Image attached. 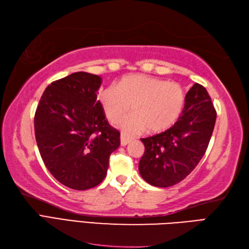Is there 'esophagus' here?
<instances>
[{
  "label": "esophagus",
  "instance_id": "34e87169",
  "mask_svg": "<svg viewBox=\"0 0 249 249\" xmlns=\"http://www.w3.org/2000/svg\"><path fill=\"white\" fill-rule=\"evenodd\" d=\"M132 141V137L128 134H124V133H121L120 135V143L121 145H126Z\"/></svg>",
  "mask_w": 249,
  "mask_h": 249
}]
</instances>
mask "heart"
<instances>
[{
    "label": "heart",
    "mask_w": 249,
    "mask_h": 249,
    "mask_svg": "<svg viewBox=\"0 0 249 249\" xmlns=\"http://www.w3.org/2000/svg\"><path fill=\"white\" fill-rule=\"evenodd\" d=\"M99 101L106 116L116 121L130 110L133 114L117 121L128 133L161 132L172 126L184 110L186 93L178 82L147 75H129L101 90Z\"/></svg>",
    "instance_id": "obj_1"
}]
</instances>
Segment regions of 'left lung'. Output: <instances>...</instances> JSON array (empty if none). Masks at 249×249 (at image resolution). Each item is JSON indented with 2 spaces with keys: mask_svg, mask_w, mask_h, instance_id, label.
I'll list each match as a JSON object with an SVG mask.
<instances>
[{
  "mask_svg": "<svg viewBox=\"0 0 249 249\" xmlns=\"http://www.w3.org/2000/svg\"><path fill=\"white\" fill-rule=\"evenodd\" d=\"M216 112L206 89L196 83L186 95L183 113L170 129L142 138L139 173L150 185L170 187L186 178L208 148Z\"/></svg>",
  "mask_w": 249,
  "mask_h": 249,
  "instance_id": "8db88e82",
  "label": "left lung"
}]
</instances>
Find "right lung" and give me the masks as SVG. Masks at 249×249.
Listing matches in <instances>:
<instances>
[{"label": "right lung", "instance_id": "add662e5", "mask_svg": "<svg viewBox=\"0 0 249 249\" xmlns=\"http://www.w3.org/2000/svg\"><path fill=\"white\" fill-rule=\"evenodd\" d=\"M101 78L77 71L46 88L35 114V135L44 165L62 185L87 190L105 179L110 155L120 145L97 90Z\"/></svg>", "mask_w": 249, "mask_h": 249}]
</instances>
